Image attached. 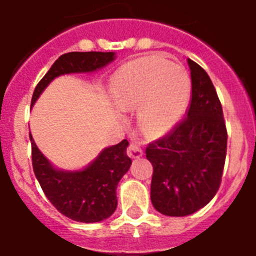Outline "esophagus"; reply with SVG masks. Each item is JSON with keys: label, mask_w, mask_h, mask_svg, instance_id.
I'll use <instances>...</instances> for the list:
<instances>
[{"label": "esophagus", "mask_w": 256, "mask_h": 256, "mask_svg": "<svg viewBox=\"0 0 256 256\" xmlns=\"http://www.w3.org/2000/svg\"><path fill=\"white\" fill-rule=\"evenodd\" d=\"M126 152H128V155L132 159H137V158L142 156V148L140 146V144H137V142H130L128 148H126Z\"/></svg>", "instance_id": "esophagus-1"}]
</instances>
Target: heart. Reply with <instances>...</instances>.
I'll return each instance as SVG.
<instances>
[{"label":"heart","instance_id":"obj_1","mask_svg":"<svg viewBox=\"0 0 256 256\" xmlns=\"http://www.w3.org/2000/svg\"><path fill=\"white\" fill-rule=\"evenodd\" d=\"M112 94L120 108H140V126L150 137L173 128L187 108L190 79L186 72L159 56L130 61L115 73Z\"/></svg>","mask_w":256,"mask_h":256}]
</instances>
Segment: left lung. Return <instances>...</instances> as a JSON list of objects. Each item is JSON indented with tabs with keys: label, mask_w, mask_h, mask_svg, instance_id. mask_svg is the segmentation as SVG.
<instances>
[{
	"label": "left lung",
	"mask_w": 256,
	"mask_h": 256,
	"mask_svg": "<svg viewBox=\"0 0 256 256\" xmlns=\"http://www.w3.org/2000/svg\"><path fill=\"white\" fill-rule=\"evenodd\" d=\"M186 116L146 148L154 166L151 202L164 216H184L204 208L218 192L227 154L223 108L208 73L195 61Z\"/></svg>",
	"instance_id": "1"
}]
</instances>
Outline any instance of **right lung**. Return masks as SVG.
<instances>
[{"mask_svg":"<svg viewBox=\"0 0 256 256\" xmlns=\"http://www.w3.org/2000/svg\"><path fill=\"white\" fill-rule=\"evenodd\" d=\"M114 60V52H68L54 62L40 79L32 97L34 104L52 79L61 74L94 72ZM32 144V165L44 195L62 216L83 223H94L108 218L118 205L116 186L128 172L132 159L126 155L128 141L108 148L90 166L80 172L56 170Z\"/></svg>","mask_w":256,"mask_h":256,"instance_id":"1","label":"right lung"}]
</instances>
